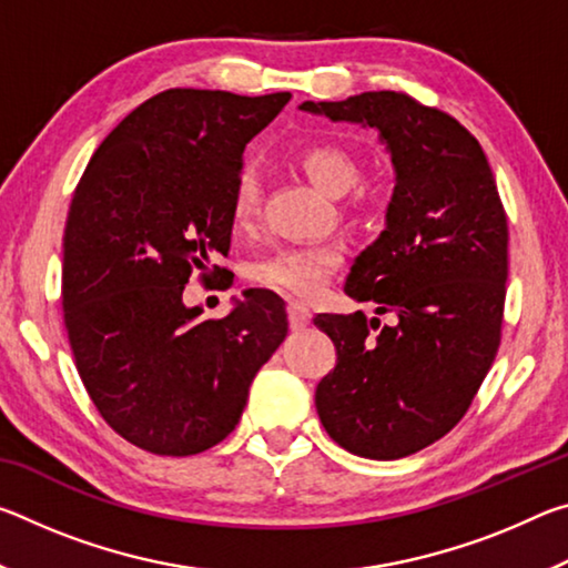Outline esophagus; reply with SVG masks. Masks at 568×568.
<instances>
[{"instance_id": "esophagus-1", "label": "esophagus", "mask_w": 568, "mask_h": 568, "mask_svg": "<svg viewBox=\"0 0 568 568\" xmlns=\"http://www.w3.org/2000/svg\"><path fill=\"white\" fill-rule=\"evenodd\" d=\"M287 321H291L293 331H303L311 323V307L301 301H291L287 303Z\"/></svg>"}]
</instances>
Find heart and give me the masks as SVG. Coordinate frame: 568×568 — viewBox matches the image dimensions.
Masks as SVG:
<instances>
[{
	"label": "heart",
	"instance_id": "heart-1",
	"mask_svg": "<svg viewBox=\"0 0 568 568\" xmlns=\"http://www.w3.org/2000/svg\"><path fill=\"white\" fill-rule=\"evenodd\" d=\"M297 165L328 195H345L358 182L361 168L348 150L335 142H313L297 152ZM261 178L253 168L237 172L230 192V223L237 233L253 227L257 207H261ZM343 263V250L338 245H293L281 247L273 255L257 261L250 267L255 285L267 287L293 297L318 295L331 275Z\"/></svg>",
	"mask_w": 568,
	"mask_h": 568
}]
</instances>
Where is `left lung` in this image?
Wrapping results in <instances>:
<instances>
[{
    "instance_id": "obj_1",
    "label": "left lung",
    "mask_w": 568,
    "mask_h": 568,
    "mask_svg": "<svg viewBox=\"0 0 568 568\" xmlns=\"http://www.w3.org/2000/svg\"><path fill=\"white\" fill-rule=\"evenodd\" d=\"M307 112L378 128L396 165L388 227L355 257L345 293L363 313H318L338 363L315 388L323 428L355 456L393 460L444 438L466 416L501 343L508 223L478 140L406 92L303 102ZM377 333L373 334L372 331Z\"/></svg>"
}]
</instances>
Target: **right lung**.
Listing matches in <instances>:
<instances>
[{
    "mask_svg": "<svg viewBox=\"0 0 568 568\" xmlns=\"http://www.w3.org/2000/svg\"><path fill=\"white\" fill-rule=\"evenodd\" d=\"M291 100L172 88L94 150L62 237V311L77 373L108 426L158 456H195L243 416L250 383L287 335L283 297L247 291L203 318L190 281L233 285L230 192L243 150Z\"/></svg>",
    "mask_w": 568,
    "mask_h": 568,
    "instance_id": "add662e5",
    "label": "right lung"
}]
</instances>
